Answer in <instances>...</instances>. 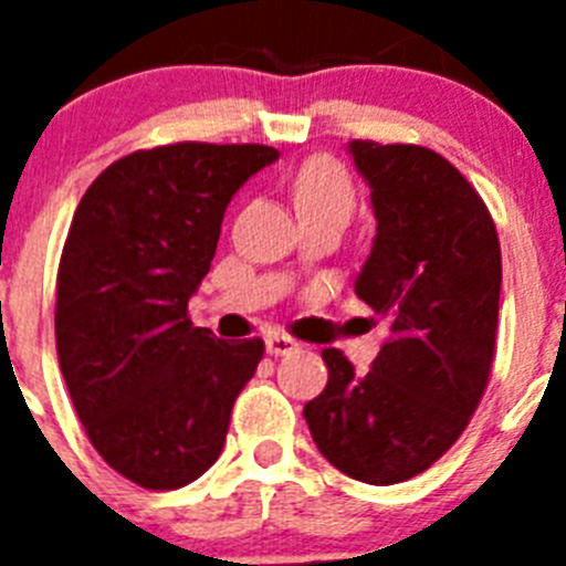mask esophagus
<instances>
[{"mask_svg":"<svg viewBox=\"0 0 566 566\" xmlns=\"http://www.w3.org/2000/svg\"><path fill=\"white\" fill-rule=\"evenodd\" d=\"M300 343L294 337H289V334H280V332H272L266 334V352L272 354V357H283V354H292L297 352Z\"/></svg>","mask_w":566,"mask_h":566,"instance_id":"1","label":"esophagus"}]
</instances>
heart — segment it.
I'll return each mask as SVG.
<instances>
[{
	"instance_id": "heart-1",
	"label": "heart",
	"mask_w": 566,
	"mask_h": 566,
	"mask_svg": "<svg viewBox=\"0 0 566 566\" xmlns=\"http://www.w3.org/2000/svg\"><path fill=\"white\" fill-rule=\"evenodd\" d=\"M292 195L300 218L317 212H352L354 184L343 164L328 155H314L292 178Z\"/></svg>"
}]
</instances>
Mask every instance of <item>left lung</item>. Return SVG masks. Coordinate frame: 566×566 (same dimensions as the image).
I'll list each match as a JSON object with an SVG mask.
<instances>
[{"label": "left lung", "mask_w": 566, "mask_h": 566, "mask_svg": "<svg viewBox=\"0 0 566 566\" xmlns=\"http://www.w3.org/2000/svg\"><path fill=\"white\" fill-rule=\"evenodd\" d=\"M371 184L377 238L357 297L388 319V343L357 374L326 348L328 385L306 402L319 453L365 484L413 479L451 451L496 354L502 249L482 195L419 144L352 142Z\"/></svg>", "instance_id": "left-lung-1"}]
</instances>
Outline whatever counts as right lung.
<instances>
[{
	"mask_svg": "<svg viewBox=\"0 0 566 566\" xmlns=\"http://www.w3.org/2000/svg\"><path fill=\"white\" fill-rule=\"evenodd\" d=\"M266 144L178 142L135 149L90 184L56 274V352L98 457L147 490H175L221 457L263 339L192 326L223 212Z\"/></svg>",
	"mask_w": 566,
	"mask_h": 566,
	"instance_id": "obj_1",
	"label": "right lung"
}]
</instances>
